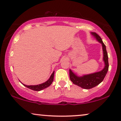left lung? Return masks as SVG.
I'll return each instance as SVG.
<instances>
[{"label":"left lung","mask_w":121,"mask_h":121,"mask_svg":"<svg viewBox=\"0 0 121 121\" xmlns=\"http://www.w3.org/2000/svg\"><path fill=\"white\" fill-rule=\"evenodd\" d=\"M92 35L94 36L95 38L97 40L98 42L102 44L103 50V61H104V66L102 70L99 71L94 72L92 73L83 75L81 76L77 75L76 74L73 73L72 70L70 69L69 73H70V78L71 81L73 82V84L77 85L78 86L81 87L84 89H90L99 85L103 80L108 70V57L106 51V48L105 45L103 43L102 39L99 35L96 33L91 32Z\"/></svg>","instance_id":"obj_1"}]
</instances>
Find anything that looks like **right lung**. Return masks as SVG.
I'll use <instances>...</instances> for the list:
<instances>
[{"label":"right lung","mask_w":121,"mask_h":121,"mask_svg":"<svg viewBox=\"0 0 121 121\" xmlns=\"http://www.w3.org/2000/svg\"><path fill=\"white\" fill-rule=\"evenodd\" d=\"M54 71L52 72V74H51V75L50 76V78H49V80H48V81L45 82L44 83H41V84L37 85H26L25 84H23V83L21 82H20L22 83L24 86L26 87L30 88V89L34 90V91H40L42 90L45 89V88L48 87L49 86H50L51 83H52L53 81H54Z\"/></svg>","instance_id":"1"}]
</instances>
